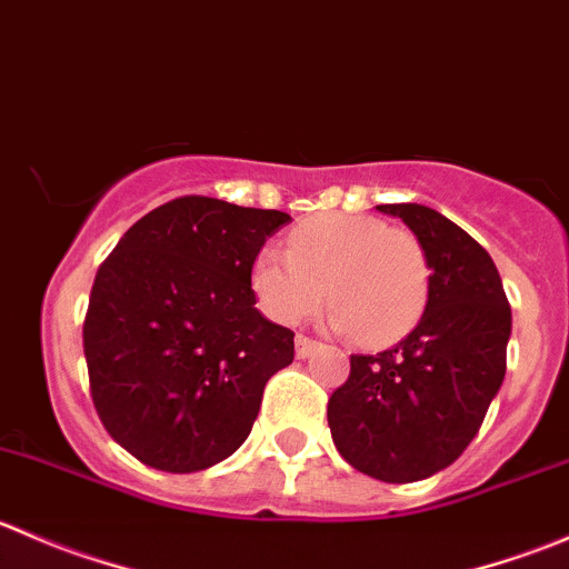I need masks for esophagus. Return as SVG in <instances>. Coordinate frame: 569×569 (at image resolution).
<instances>
[{
	"label": "esophagus",
	"instance_id": "esophagus-1",
	"mask_svg": "<svg viewBox=\"0 0 569 569\" xmlns=\"http://www.w3.org/2000/svg\"><path fill=\"white\" fill-rule=\"evenodd\" d=\"M321 347L319 341H313L311 336H297V358H308V355H313L317 352V349Z\"/></svg>",
	"mask_w": 569,
	"mask_h": 569
}]
</instances>
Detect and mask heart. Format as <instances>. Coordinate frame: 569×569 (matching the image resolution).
Instances as JSON below:
<instances>
[{
  "label": "heart",
  "instance_id": "heart-1",
  "mask_svg": "<svg viewBox=\"0 0 569 569\" xmlns=\"http://www.w3.org/2000/svg\"><path fill=\"white\" fill-rule=\"evenodd\" d=\"M429 258L412 231L369 214H321L289 237V252L267 248L252 263L258 302L280 325L319 311L330 325L382 347L405 338L429 300Z\"/></svg>",
  "mask_w": 569,
  "mask_h": 569
}]
</instances>
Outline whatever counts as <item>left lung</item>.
Here are the masks:
<instances>
[{
  "instance_id": "obj_1",
  "label": "left lung",
  "mask_w": 569,
  "mask_h": 569,
  "mask_svg": "<svg viewBox=\"0 0 569 569\" xmlns=\"http://www.w3.org/2000/svg\"><path fill=\"white\" fill-rule=\"evenodd\" d=\"M427 250L429 300L410 336L352 355L327 401L341 457L371 479L407 485L449 468L468 449L507 375L512 308L490 252L429 206H377Z\"/></svg>"
}]
</instances>
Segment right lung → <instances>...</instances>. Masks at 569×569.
<instances>
[{
	"label": "right lung",
	"mask_w": 569,
	"mask_h": 569,
	"mask_svg": "<svg viewBox=\"0 0 569 569\" xmlns=\"http://www.w3.org/2000/svg\"><path fill=\"white\" fill-rule=\"evenodd\" d=\"M291 217L183 194L120 237L93 280L82 341L90 396L114 443L194 473L248 440L295 332L256 311L252 263Z\"/></svg>",
	"instance_id": "obj_1"
}]
</instances>
